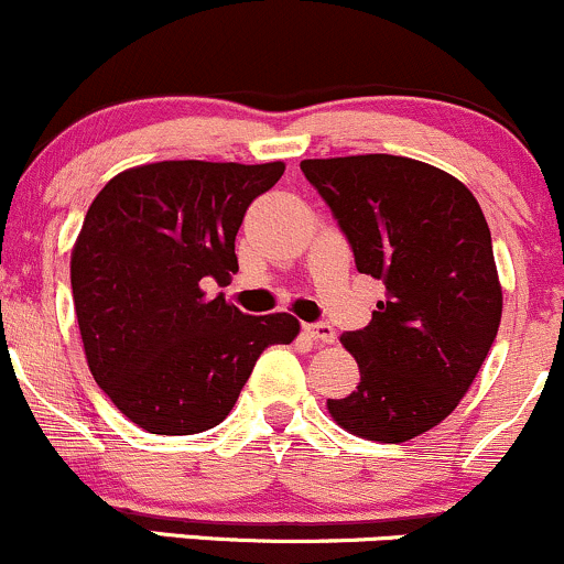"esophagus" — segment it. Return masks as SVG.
Returning <instances> with one entry per match:
<instances>
[{"instance_id":"obj_1","label":"esophagus","mask_w":564,"mask_h":564,"mask_svg":"<svg viewBox=\"0 0 564 564\" xmlns=\"http://www.w3.org/2000/svg\"><path fill=\"white\" fill-rule=\"evenodd\" d=\"M308 338H314L316 344H333L335 340V330L327 322H314V325H303Z\"/></svg>"}]
</instances>
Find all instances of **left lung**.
I'll list each match as a JSON object with an SVG mask.
<instances>
[{
	"mask_svg": "<svg viewBox=\"0 0 564 564\" xmlns=\"http://www.w3.org/2000/svg\"><path fill=\"white\" fill-rule=\"evenodd\" d=\"M301 170L338 218L359 274L386 288L370 325L340 335L359 383L327 400V413L362 440H413L458 408L501 325L482 207L451 173L410 156L303 160Z\"/></svg>",
	"mask_w": 564,
	"mask_h": 564,
	"instance_id": "obj_1",
	"label": "left lung"
}]
</instances>
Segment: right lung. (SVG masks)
Masks as SVG:
<instances>
[{
	"mask_svg": "<svg viewBox=\"0 0 564 564\" xmlns=\"http://www.w3.org/2000/svg\"><path fill=\"white\" fill-rule=\"evenodd\" d=\"M284 162H154L113 175L72 250V293L95 383L151 434H199L231 413L293 314L250 316L205 284L237 274V239Z\"/></svg>",
	"mask_w": 564,
	"mask_h": 564,
	"instance_id": "obj_1",
	"label": "right lung"
}]
</instances>
